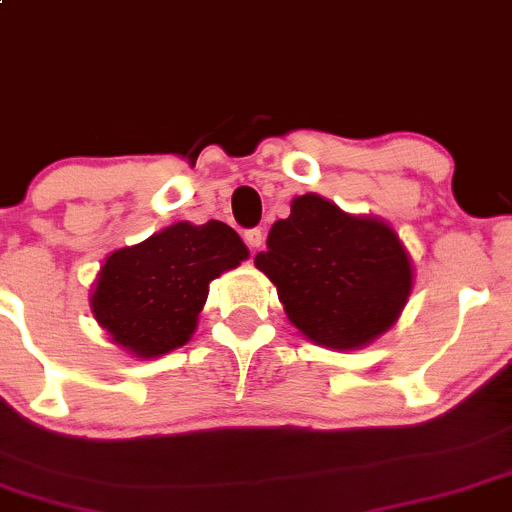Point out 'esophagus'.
Instances as JSON below:
<instances>
[{
  "instance_id": "obj_1",
  "label": "esophagus",
  "mask_w": 512,
  "mask_h": 512,
  "mask_svg": "<svg viewBox=\"0 0 512 512\" xmlns=\"http://www.w3.org/2000/svg\"><path fill=\"white\" fill-rule=\"evenodd\" d=\"M245 242L250 250H260V245L265 242V232L260 227H252V230H245Z\"/></svg>"
}]
</instances>
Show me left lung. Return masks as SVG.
I'll return each instance as SVG.
<instances>
[{
  "label": "left lung",
  "instance_id": "obj_1",
  "mask_svg": "<svg viewBox=\"0 0 512 512\" xmlns=\"http://www.w3.org/2000/svg\"><path fill=\"white\" fill-rule=\"evenodd\" d=\"M255 265L277 285L292 325L337 350L382 335L413 287L408 252L385 222L345 215L317 195L292 202Z\"/></svg>",
  "mask_w": 512,
  "mask_h": 512
}]
</instances>
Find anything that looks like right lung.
<instances>
[{"label": "right lung", "mask_w": 512, "mask_h": 512, "mask_svg": "<svg viewBox=\"0 0 512 512\" xmlns=\"http://www.w3.org/2000/svg\"><path fill=\"white\" fill-rule=\"evenodd\" d=\"M245 257L225 222H177L104 260L89 300L94 320L132 355H165L195 332L210 282Z\"/></svg>", "instance_id": "obj_1"}]
</instances>
